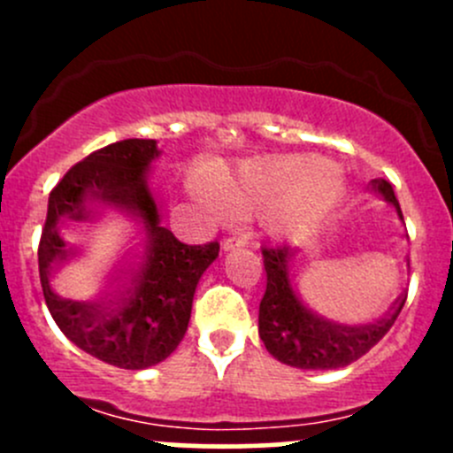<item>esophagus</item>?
Masks as SVG:
<instances>
[{
  "label": "esophagus",
  "mask_w": 453,
  "mask_h": 453,
  "mask_svg": "<svg viewBox=\"0 0 453 453\" xmlns=\"http://www.w3.org/2000/svg\"><path fill=\"white\" fill-rule=\"evenodd\" d=\"M245 245H248V234H232V236H227L226 241H223L221 250H223V252H230V250L245 248Z\"/></svg>",
  "instance_id": "obj_1"
}]
</instances>
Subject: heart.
<instances>
[{"mask_svg":"<svg viewBox=\"0 0 453 453\" xmlns=\"http://www.w3.org/2000/svg\"><path fill=\"white\" fill-rule=\"evenodd\" d=\"M344 184L333 164L319 157H285L245 164L217 186V201L230 217L263 214L273 234L313 232L340 203Z\"/></svg>","mask_w":453,"mask_h":453,"instance_id":"b5f03b06","label":"heart"}]
</instances>
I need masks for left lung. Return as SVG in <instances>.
<instances>
[{
  "label": "left lung",
  "instance_id": "obj_1",
  "mask_svg": "<svg viewBox=\"0 0 453 453\" xmlns=\"http://www.w3.org/2000/svg\"><path fill=\"white\" fill-rule=\"evenodd\" d=\"M374 195L396 210L401 205L395 197L390 181L372 180ZM294 250L289 245L263 248L267 289L258 307V335L273 359L300 370H335L357 362L392 328L405 304V296L396 307L374 324H337L313 311L289 273Z\"/></svg>",
  "mask_w": 453,
  "mask_h": 453
}]
</instances>
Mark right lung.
Instances as JSON below:
<instances>
[{
	"instance_id": "1",
	"label": "right lung",
	"mask_w": 453,
	"mask_h": 453,
	"mask_svg": "<svg viewBox=\"0 0 453 453\" xmlns=\"http://www.w3.org/2000/svg\"><path fill=\"white\" fill-rule=\"evenodd\" d=\"M162 155L155 140H122L87 155L50 193L39 243L45 304L72 344L116 368L144 370L164 362L184 340L193 298L219 243L184 245L162 226L150 164ZM113 211L132 226L136 252L111 295L81 301L61 295L53 272L71 253L76 222Z\"/></svg>"
}]
</instances>
